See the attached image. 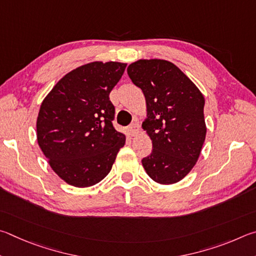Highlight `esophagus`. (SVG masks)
I'll use <instances>...</instances> for the list:
<instances>
[{"instance_id": "34e87169", "label": "esophagus", "mask_w": 256, "mask_h": 256, "mask_svg": "<svg viewBox=\"0 0 256 256\" xmlns=\"http://www.w3.org/2000/svg\"><path fill=\"white\" fill-rule=\"evenodd\" d=\"M128 132H129V135H130V136H136L137 134L140 132V124H138L137 121H136V122L132 124L128 127Z\"/></svg>"}]
</instances>
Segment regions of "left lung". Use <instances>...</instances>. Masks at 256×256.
Segmentation results:
<instances>
[{
	"label": "left lung",
	"mask_w": 256,
	"mask_h": 256,
	"mask_svg": "<svg viewBox=\"0 0 256 256\" xmlns=\"http://www.w3.org/2000/svg\"><path fill=\"white\" fill-rule=\"evenodd\" d=\"M127 72L145 96L142 128L153 142L142 166L152 180L174 184L190 173L202 150L207 134L204 94L168 60H140Z\"/></svg>",
	"instance_id": "1"
}]
</instances>
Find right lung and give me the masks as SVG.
Instances as JSON below:
<instances>
[{"mask_svg": "<svg viewBox=\"0 0 256 256\" xmlns=\"http://www.w3.org/2000/svg\"><path fill=\"white\" fill-rule=\"evenodd\" d=\"M127 64L92 62L58 80L40 106L37 140L48 163L67 184H96L111 171L126 135L112 126L109 94Z\"/></svg>", "mask_w": 256, "mask_h": 256, "instance_id": "1", "label": "right lung"}]
</instances>
